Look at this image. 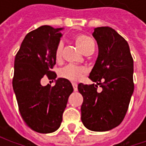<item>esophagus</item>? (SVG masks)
I'll return each instance as SVG.
<instances>
[{
    "instance_id": "1",
    "label": "esophagus",
    "mask_w": 146,
    "mask_h": 146,
    "mask_svg": "<svg viewBox=\"0 0 146 146\" xmlns=\"http://www.w3.org/2000/svg\"><path fill=\"white\" fill-rule=\"evenodd\" d=\"M72 84H73V90H74V91H77V90H78V84H75V83H73Z\"/></svg>"
}]
</instances>
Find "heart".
<instances>
[{"mask_svg": "<svg viewBox=\"0 0 146 146\" xmlns=\"http://www.w3.org/2000/svg\"><path fill=\"white\" fill-rule=\"evenodd\" d=\"M73 40L75 41L76 45L78 46V48L84 55L88 51L95 49L94 40L90 37H89L85 35H77L73 37ZM62 49H63V42L60 41L56 48V52H55L56 60H60L62 58ZM85 72H86V70L82 67H78V66H74V65H68L61 69L60 75L62 78H68L69 80L78 81V79L81 78V77L85 73Z\"/></svg>", "mask_w": 146, "mask_h": 146, "instance_id": "b5f03b06", "label": "heart"}]
</instances>
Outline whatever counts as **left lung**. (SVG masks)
<instances>
[{"instance_id":"1","label":"left lung","mask_w":146,"mask_h":146,"mask_svg":"<svg viewBox=\"0 0 146 146\" xmlns=\"http://www.w3.org/2000/svg\"><path fill=\"white\" fill-rule=\"evenodd\" d=\"M92 35L98 56L89 78L96 84L78 85L84 98L81 120L91 131L105 132L117 127L126 115L133 93V60L128 42L115 29L98 27Z\"/></svg>"}]
</instances>
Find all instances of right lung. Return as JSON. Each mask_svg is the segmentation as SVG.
Listing matches in <instances>:
<instances>
[{
	"mask_svg": "<svg viewBox=\"0 0 146 146\" xmlns=\"http://www.w3.org/2000/svg\"><path fill=\"white\" fill-rule=\"evenodd\" d=\"M63 28L44 25L23 39L14 60L13 87L23 121L34 131L50 133L61 126L62 114L73 88L69 80L59 78L54 86H42L41 78H56V48Z\"/></svg>",
	"mask_w": 146,
	"mask_h": 146,
	"instance_id": "1",
	"label": "right lung"
}]
</instances>
